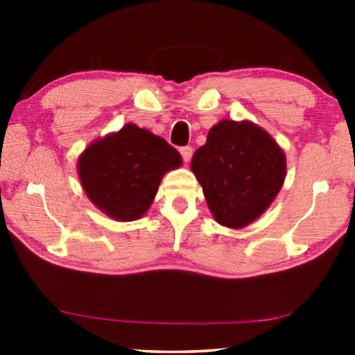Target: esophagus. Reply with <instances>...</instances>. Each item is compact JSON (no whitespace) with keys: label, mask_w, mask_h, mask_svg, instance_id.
Instances as JSON below:
<instances>
[{"label":"esophagus","mask_w":355,"mask_h":355,"mask_svg":"<svg viewBox=\"0 0 355 355\" xmlns=\"http://www.w3.org/2000/svg\"><path fill=\"white\" fill-rule=\"evenodd\" d=\"M179 152H181L184 162H186V163L191 162V158H192V148L191 147H182L181 150H179Z\"/></svg>","instance_id":"esophagus-1"}]
</instances>
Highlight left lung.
Instances as JSON below:
<instances>
[{"instance_id": "8db88e82", "label": "left lung", "mask_w": 355, "mask_h": 355, "mask_svg": "<svg viewBox=\"0 0 355 355\" xmlns=\"http://www.w3.org/2000/svg\"><path fill=\"white\" fill-rule=\"evenodd\" d=\"M207 205L221 226L242 230L278 196L286 178L284 150L252 121L221 119L191 163Z\"/></svg>"}]
</instances>
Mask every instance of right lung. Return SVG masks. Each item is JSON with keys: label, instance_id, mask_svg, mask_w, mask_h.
<instances>
[{"label": "right lung", "instance_id": "1", "mask_svg": "<svg viewBox=\"0 0 355 355\" xmlns=\"http://www.w3.org/2000/svg\"><path fill=\"white\" fill-rule=\"evenodd\" d=\"M181 164L166 140L129 123L94 140L77 159V173L96 208L116 221H135L152 207L164 174Z\"/></svg>", "mask_w": 355, "mask_h": 355}]
</instances>
